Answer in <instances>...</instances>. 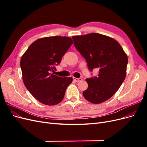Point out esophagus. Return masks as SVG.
I'll return each instance as SVG.
<instances>
[{
  "mask_svg": "<svg viewBox=\"0 0 147 147\" xmlns=\"http://www.w3.org/2000/svg\"><path fill=\"white\" fill-rule=\"evenodd\" d=\"M73 80H74L75 82H80V81L82 80V78H75V77H73Z\"/></svg>",
  "mask_w": 147,
  "mask_h": 147,
  "instance_id": "obj_1",
  "label": "esophagus"
}]
</instances>
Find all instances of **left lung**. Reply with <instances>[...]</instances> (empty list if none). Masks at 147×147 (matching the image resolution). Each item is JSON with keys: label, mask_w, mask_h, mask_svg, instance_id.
I'll list each match as a JSON object with an SVG mask.
<instances>
[{"label": "left lung", "mask_w": 147, "mask_h": 147, "mask_svg": "<svg viewBox=\"0 0 147 147\" xmlns=\"http://www.w3.org/2000/svg\"><path fill=\"white\" fill-rule=\"evenodd\" d=\"M74 44L86 59L88 69L99 70L97 77L86 79L84 98L100 104L112 97L126 77L127 56L115 39L97 33L73 36Z\"/></svg>", "instance_id": "obj_1"}]
</instances>
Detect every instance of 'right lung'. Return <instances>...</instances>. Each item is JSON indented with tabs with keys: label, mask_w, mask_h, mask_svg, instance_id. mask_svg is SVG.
<instances>
[{
	"label": "right lung",
	"mask_w": 147,
	"mask_h": 147,
	"mask_svg": "<svg viewBox=\"0 0 147 147\" xmlns=\"http://www.w3.org/2000/svg\"><path fill=\"white\" fill-rule=\"evenodd\" d=\"M68 37L54 36L37 40L22 56L20 66L23 82L35 99L47 105L58 104L63 99L72 77L54 75L55 65L72 45Z\"/></svg>",
	"instance_id": "1"
}]
</instances>
